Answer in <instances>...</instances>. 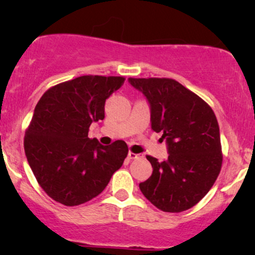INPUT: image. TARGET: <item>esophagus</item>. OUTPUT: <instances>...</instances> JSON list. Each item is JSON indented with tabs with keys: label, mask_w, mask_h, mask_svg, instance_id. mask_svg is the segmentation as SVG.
<instances>
[{
	"label": "esophagus",
	"mask_w": 255,
	"mask_h": 255,
	"mask_svg": "<svg viewBox=\"0 0 255 255\" xmlns=\"http://www.w3.org/2000/svg\"><path fill=\"white\" fill-rule=\"evenodd\" d=\"M142 156L141 154H136V153H133V152H128V158L129 159H137V158H141Z\"/></svg>",
	"instance_id": "34e87169"
}]
</instances>
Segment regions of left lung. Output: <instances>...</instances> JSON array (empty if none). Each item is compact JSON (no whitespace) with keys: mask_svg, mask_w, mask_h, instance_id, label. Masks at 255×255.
I'll return each mask as SVG.
<instances>
[{"mask_svg":"<svg viewBox=\"0 0 255 255\" xmlns=\"http://www.w3.org/2000/svg\"><path fill=\"white\" fill-rule=\"evenodd\" d=\"M150 103L151 128L168 145L164 162L146 156L153 171L140 191L164 212H182L197 205L217 180L222 154L219 126L206 102L169 78H129Z\"/></svg>","mask_w":255,"mask_h":255,"instance_id":"left-lung-1","label":"left lung"}]
</instances>
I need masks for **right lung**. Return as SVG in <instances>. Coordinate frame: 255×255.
I'll return each instance as SVG.
<instances>
[{
	"label": "right lung",
	"mask_w": 255,
	"mask_h": 255,
	"mask_svg": "<svg viewBox=\"0 0 255 255\" xmlns=\"http://www.w3.org/2000/svg\"><path fill=\"white\" fill-rule=\"evenodd\" d=\"M124 83V77L83 75L50 87L34 108L25 131L26 158L37 182L57 203L90 201L124 164V140L104 146L89 137L91 124L104 119L105 101Z\"/></svg>",
	"instance_id": "obj_1"
}]
</instances>
